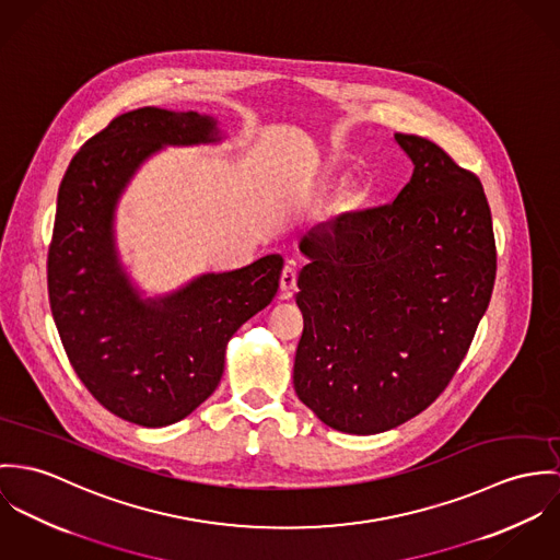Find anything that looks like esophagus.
Masks as SVG:
<instances>
[{
    "label": "esophagus",
    "mask_w": 560,
    "mask_h": 560,
    "mask_svg": "<svg viewBox=\"0 0 560 560\" xmlns=\"http://www.w3.org/2000/svg\"><path fill=\"white\" fill-rule=\"evenodd\" d=\"M279 285H281L283 299H290V296L294 294V290H296V264H292V261L285 264V268H283V272H281Z\"/></svg>",
    "instance_id": "esophagus-1"
}]
</instances>
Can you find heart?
Here are the masks:
<instances>
[{
  "instance_id": "b5f03b06",
  "label": "heart",
  "mask_w": 560,
  "mask_h": 560,
  "mask_svg": "<svg viewBox=\"0 0 560 560\" xmlns=\"http://www.w3.org/2000/svg\"><path fill=\"white\" fill-rule=\"evenodd\" d=\"M363 197H365V195H363V188L350 187L346 192H343V195H341V199H339V208H341V210H346V212H348V210H354V208L363 201Z\"/></svg>"
}]
</instances>
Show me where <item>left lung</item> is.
Wrapping results in <instances>:
<instances>
[{
    "label": "left lung",
    "mask_w": 560,
    "mask_h": 560,
    "mask_svg": "<svg viewBox=\"0 0 560 560\" xmlns=\"http://www.w3.org/2000/svg\"><path fill=\"white\" fill-rule=\"evenodd\" d=\"M412 161L393 203L310 230L299 249L303 337L294 388L343 434L388 432L451 382L490 305L492 214L479 178L434 141L395 132Z\"/></svg>",
    "instance_id": "8db88e82"
}]
</instances>
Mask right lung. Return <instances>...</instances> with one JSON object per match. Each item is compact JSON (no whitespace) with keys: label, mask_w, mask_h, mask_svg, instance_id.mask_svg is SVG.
<instances>
[{"label":"right lung","mask_w":560,"mask_h":560,"mask_svg":"<svg viewBox=\"0 0 560 560\" xmlns=\"http://www.w3.org/2000/svg\"><path fill=\"white\" fill-rule=\"evenodd\" d=\"M223 139L214 116L141 107L83 143L58 192L49 301L63 350L85 388L141 428H167L201 406L234 332L279 290L283 257L270 253L148 296L118 249V206L137 172L167 145Z\"/></svg>","instance_id":"add662e5"}]
</instances>
